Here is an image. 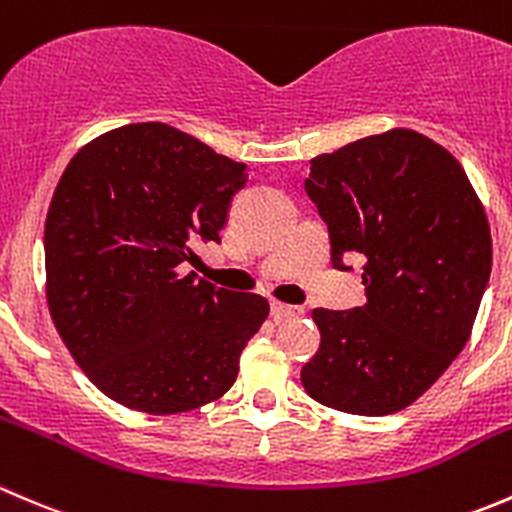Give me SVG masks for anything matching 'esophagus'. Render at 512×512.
Here are the masks:
<instances>
[{
    "mask_svg": "<svg viewBox=\"0 0 512 512\" xmlns=\"http://www.w3.org/2000/svg\"><path fill=\"white\" fill-rule=\"evenodd\" d=\"M271 316H273V321H291V318H301L303 316V308L301 306H291V303L273 301L271 303Z\"/></svg>",
    "mask_w": 512,
    "mask_h": 512,
    "instance_id": "1",
    "label": "esophagus"
}]
</instances>
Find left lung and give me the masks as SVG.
<instances>
[{
	"mask_svg": "<svg viewBox=\"0 0 512 512\" xmlns=\"http://www.w3.org/2000/svg\"><path fill=\"white\" fill-rule=\"evenodd\" d=\"M306 194L328 226L333 268L363 258L366 306L316 308L313 401L353 416L411 406L468 343L493 263L485 211L450 151L408 129L311 159Z\"/></svg>",
	"mask_w": 512,
	"mask_h": 512,
	"instance_id": "1",
	"label": "left lung"
}]
</instances>
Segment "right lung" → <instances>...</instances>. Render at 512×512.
<instances>
[{
  "instance_id": "obj_1",
  "label": "right lung",
  "mask_w": 512,
  "mask_h": 512,
  "mask_svg": "<svg viewBox=\"0 0 512 512\" xmlns=\"http://www.w3.org/2000/svg\"><path fill=\"white\" fill-rule=\"evenodd\" d=\"M246 179V164L161 121L106 131L69 161L44 224L47 303L111 401L166 416L234 386L268 301L184 268L196 241L219 244Z\"/></svg>"
}]
</instances>
